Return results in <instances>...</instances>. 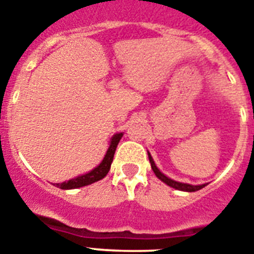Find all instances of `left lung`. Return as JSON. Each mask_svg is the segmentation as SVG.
Instances as JSON below:
<instances>
[{
    "label": "left lung",
    "instance_id": "1",
    "mask_svg": "<svg viewBox=\"0 0 254 254\" xmlns=\"http://www.w3.org/2000/svg\"><path fill=\"white\" fill-rule=\"evenodd\" d=\"M149 160H150V163H151V168H152V170H154L155 176L158 177L160 181H163L164 183H167L168 186H170V187L176 188V190H187V192H194V190H201V188L205 187V185L192 186V185H187V183H181V182L173 181V179H170V178H168V177L164 176L163 173H161L160 170L156 168V165H155L154 160H152L151 155L150 154H149Z\"/></svg>",
    "mask_w": 254,
    "mask_h": 254
}]
</instances>
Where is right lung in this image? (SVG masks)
<instances>
[{
    "label": "right lung",
    "instance_id": "obj_1",
    "mask_svg": "<svg viewBox=\"0 0 254 254\" xmlns=\"http://www.w3.org/2000/svg\"><path fill=\"white\" fill-rule=\"evenodd\" d=\"M122 133L114 134L113 138L111 141V146L108 149L107 154H105L104 159H103L102 163L98 165L96 168H94L90 173L84 174V176H80L77 178L69 179L68 182H64V183H56V187H60L61 190H73V188L84 187V186H89L94 182H98L100 179L104 178L108 174L109 169H111V164L113 161L114 152H116L117 145L120 142V140L122 138Z\"/></svg>",
    "mask_w": 254,
    "mask_h": 254
}]
</instances>
